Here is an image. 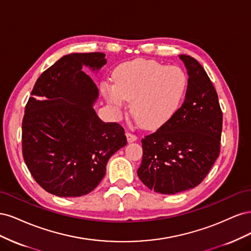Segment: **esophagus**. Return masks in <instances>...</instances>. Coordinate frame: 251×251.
I'll return each mask as SVG.
<instances>
[{
	"label": "esophagus",
	"mask_w": 251,
	"mask_h": 251,
	"mask_svg": "<svg viewBox=\"0 0 251 251\" xmlns=\"http://www.w3.org/2000/svg\"><path fill=\"white\" fill-rule=\"evenodd\" d=\"M126 139H127V142H134L137 140V136H136L135 134H132L130 132H126Z\"/></svg>",
	"instance_id": "1"
}]
</instances>
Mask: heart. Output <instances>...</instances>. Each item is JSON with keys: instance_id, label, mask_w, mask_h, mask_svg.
<instances>
[{"instance_id": "1", "label": "heart", "mask_w": 251, "mask_h": 251, "mask_svg": "<svg viewBox=\"0 0 251 251\" xmlns=\"http://www.w3.org/2000/svg\"><path fill=\"white\" fill-rule=\"evenodd\" d=\"M187 88L185 72L177 66H164L153 59H135L114 73V83L103 82L108 101L117 110L131 101V113L140 125L155 128L178 112Z\"/></svg>"}]
</instances>
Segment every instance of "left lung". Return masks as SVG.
<instances>
[{
  "label": "left lung",
  "instance_id": "1",
  "mask_svg": "<svg viewBox=\"0 0 251 251\" xmlns=\"http://www.w3.org/2000/svg\"><path fill=\"white\" fill-rule=\"evenodd\" d=\"M188 74L178 112L142 140L137 175L154 192L174 195L198 186L220 154L223 116L216 89L199 62L181 54Z\"/></svg>",
  "mask_w": 251,
  "mask_h": 251
}]
</instances>
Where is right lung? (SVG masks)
Masks as SVG:
<instances>
[{"label": "right lung", "mask_w": 251, "mask_h": 251, "mask_svg": "<svg viewBox=\"0 0 251 251\" xmlns=\"http://www.w3.org/2000/svg\"><path fill=\"white\" fill-rule=\"evenodd\" d=\"M107 64L104 53H71L37 78L22 124L23 157L45 191L70 198L91 193L110 157L126 144L124 127L103 123L93 104L98 89L83 66Z\"/></svg>", "instance_id": "obj_1"}]
</instances>
